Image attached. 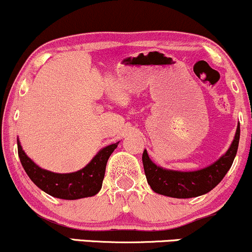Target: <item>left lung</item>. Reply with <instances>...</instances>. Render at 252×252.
Masks as SVG:
<instances>
[{
  "instance_id": "1",
  "label": "left lung",
  "mask_w": 252,
  "mask_h": 252,
  "mask_svg": "<svg viewBox=\"0 0 252 252\" xmlns=\"http://www.w3.org/2000/svg\"><path fill=\"white\" fill-rule=\"evenodd\" d=\"M241 135V126H237L236 135L230 148L215 163L194 172L164 169L156 166L144 150L142 162L147 181L155 193L172 198L186 199L206 194L222 180L227 170L232 166L237 154Z\"/></svg>"
}]
</instances>
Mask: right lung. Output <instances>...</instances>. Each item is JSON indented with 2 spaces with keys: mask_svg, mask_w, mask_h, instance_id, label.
Listing matches in <instances>:
<instances>
[{
  "mask_svg": "<svg viewBox=\"0 0 252 252\" xmlns=\"http://www.w3.org/2000/svg\"><path fill=\"white\" fill-rule=\"evenodd\" d=\"M116 142L100 149L83 169L74 173H53L42 169L26 155L20 141L17 140V152L25 172L34 184L54 198L76 200V199L94 196L102 189L105 167L110 155L117 148Z\"/></svg>",
  "mask_w": 252,
  "mask_h": 252,
  "instance_id": "1",
  "label": "right lung"
}]
</instances>
